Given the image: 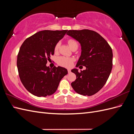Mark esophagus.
I'll use <instances>...</instances> for the list:
<instances>
[{"mask_svg":"<svg viewBox=\"0 0 134 134\" xmlns=\"http://www.w3.org/2000/svg\"><path fill=\"white\" fill-rule=\"evenodd\" d=\"M68 72H69V73H70V72H71V70H70V69H68Z\"/></svg>","mask_w":134,"mask_h":134,"instance_id":"obj_1","label":"esophagus"}]
</instances>
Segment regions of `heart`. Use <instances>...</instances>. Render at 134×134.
Returning <instances> with one entry per match:
<instances>
[{"label":"heart","mask_w":134,"mask_h":134,"mask_svg":"<svg viewBox=\"0 0 134 134\" xmlns=\"http://www.w3.org/2000/svg\"><path fill=\"white\" fill-rule=\"evenodd\" d=\"M68 43L69 44V47L71 48V49L75 46H78V42H77L76 40L72 38L68 40ZM59 45H60L59 42H58L55 44V46L54 47V51L55 52L58 51ZM72 60L71 59L64 57V56H60V57H59L57 59V63H58V64H59L61 66H65V67L70 66L72 64Z\"/></svg>","instance_id":"1"}]
</instances>
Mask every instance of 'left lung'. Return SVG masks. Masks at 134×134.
I'll use <instances>...</instances> for the list:
<instances>
[{
    "instance_id": "1",
    "label": "left lung",
    "mask_w": 134,
    "mask_h": 134,
    "mask_svg": "<svg viewBox=\"0 0 134 134\" xmlns=\"http://www.w3.org/2000/svg\"><path fill=\"white\" fill-rule=\"evenodd\" d=\"M68 35L77 40L82 53L76 64L86 69L71 70L76 79L71 83L78 94L91 96L98 92L106 84L112 68V50L108 42L97 32L90 30H69Z\"/></svg>"
}]
</instances>
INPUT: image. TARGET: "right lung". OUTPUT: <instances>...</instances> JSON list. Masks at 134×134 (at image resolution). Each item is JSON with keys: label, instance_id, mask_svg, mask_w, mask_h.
<instances>
[{"label": "right lung", "instance_id": "add662e5", "mask_svg": "<svg viewBox=\"0 0 134 134\" xmlns=\"http://www.w3.org/2000/svg\"><path fill=\"white\" fill-rule=\"evenodd\" d=\"M68 30H44L30 36L23 42L17 55L19 78L24 87L37 97L50 96L56 92L60 80L68 74L65 68L46 66L54 47Z\"/></svg>", "mask_w": 134, "mask_h": 134}]
</instances>
